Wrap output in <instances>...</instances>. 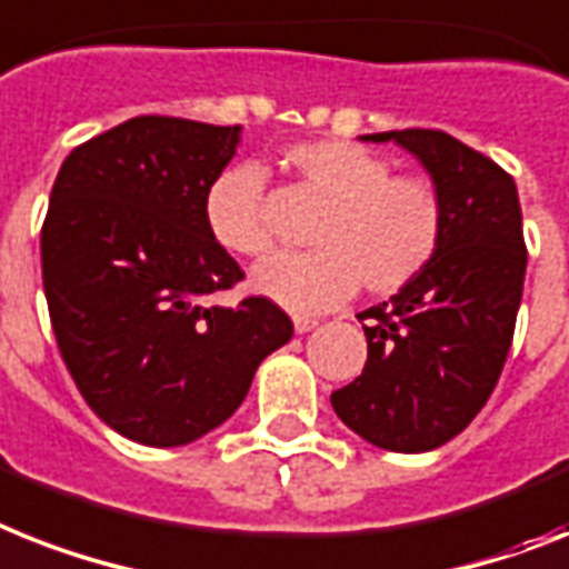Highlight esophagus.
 Here are the masks:
<instances>
[{"label": "esophagus", "instance_id": "1", "mask_svg": "<svg viewBox=\"0 0 569 569\" xmlns=\"http://www.w3.org/2000/svg\"><path fill=\"white\" fill-rule=\"evenodd\" d=\"M319 322L313 317H293V328H296V335H308V331H313Z\"/></svg>", "mask_w": 569, "mask_h": 569}]
</instances>
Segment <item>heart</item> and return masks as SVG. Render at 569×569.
<instances>
[{"label": "heart", "instance_id": "obj_1", "mask_svg": "<svg viewBox=\"0 0 569 569\" xmlns=\"http://www.w3.org/2000/svg\"><path fill=\"white\" fill-rule=\"evenodd\" d=\"M288 166L331 203L317 229V252H279L252 270V288L296 313L346 302L360 281L378 296L396 293L425 273L445 232L442 200L421 177L392 173L387 159L342 139L302 142ZM267 171L252 159L211 180L203 218L211 238L241 256L273 243L264 211Z\"/></svg>", "mask_w": 569, "mask_h": 569}]
</instances>
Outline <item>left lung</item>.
Wrapping results in <instances>:
<instances>
[{"mask_svg":"<svg viewBox=\"0 0 569 569\" xmlns=\"http://www.w3.org/2000/svg\"><path fill=\"white\" fill-rule=\"evenodd\" d=\"M419 159L442 200L439 252L419 279L360 313L363 375L331 392L349 430L375 448L425 453L471 425L509 355L527 247L515 180L442 130H387Z\"/></svg>","mask_w":569,"mask_h":569,"instance_id":"left-lung-1","label":"left lung"}]
</instances>
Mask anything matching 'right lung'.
<instances>
[{
	"instance_id": "add662e5",
	"label": "right lung",
	"mask_w": 569,
	"mask_h": 569,
	"mask_svg": "<svg viewBox=\"0 0 569 569\" xmlns=\"http://www.w3.org/2000/svg\"><path fill=\"white\" fill-rule=\"evenodd\" d=\"M241 124L136 116L74 148L42 223V288L66 369L130 442L180 448L232 416L293 322L261 296L211 293L241 267L211 238L203 200Z\"/></svg>"
}]
</instances>
